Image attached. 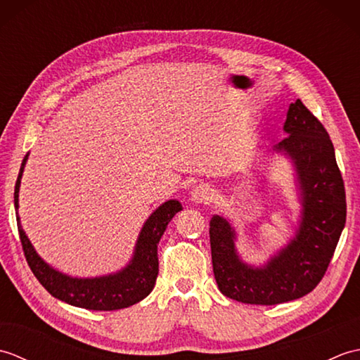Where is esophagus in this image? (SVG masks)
<instances>
[{"label":"esophagus","instance_id":"esophagus-1","mask_svg":"<svg viewBox=\"0 0 360 360\" xmlns=\"http://www.w3.org/2000/svg\"><path fill=\"white\" fill-rule=\"evenodd\" d=\"M212 190L204 184L196 186L192 190V201L196 204H207L209 201H212Z\"/></svg>","mask_w":360,"mask_h":360}]
</instances>
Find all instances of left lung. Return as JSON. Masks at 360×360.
I'll list each match as a JSON object with an SVG mask.
<instances>
[{
	"mask_svg": "<svg viewBox=\"0 0 360 360\" xmlns=\"http://www.w3.org/2000/svg\"><path fill=\"white\" fill-rule=\"evenodd\" d=\"M285 137L275 150L294 160L302 190V223L295 238L264 267L244 264L235 232L224 218L210 221L212 264L221 292L248 304L297 300L314 289L330 266L347 219V198L330 134L300 98L290 103Z\"/></svg>",
	"mask_w": 360,
	"mask_h": 360,
	"instance_id": "obj_1",
	"label": "left lung"
}]
</instances>
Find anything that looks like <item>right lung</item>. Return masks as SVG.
I'll return each instance as SVG.
<instances>
[{
  "mask_svg": "<svg viewBox=\"0 0 360 360\" xmlns=\"http://www.w3.org/2000/svg\"><path fill=\"white\" fill-rule=\"evenodd\" d=\"M26 159L27 156L22 159L17 184H15V209H18L20 179ZM179 210H182V205L179 201L174 200L160 205L147 219V223L143 224L131 263L117 274L105 275V277L98 278H72L52 269L37 255L32 244H30L25 231L20 226V219L17 221L20 241L26 262L37 280L41 283V286L51 295L79 308L93 311H114L128 308L141 302L155 288L159 272L158 243L160 236L164 235L168 223Z\"/></svg>",
  "mask_w": 360,
  "mask_h": 360,
  "instance_id": "1",
  "label": "right lung"
}]
</instances>
